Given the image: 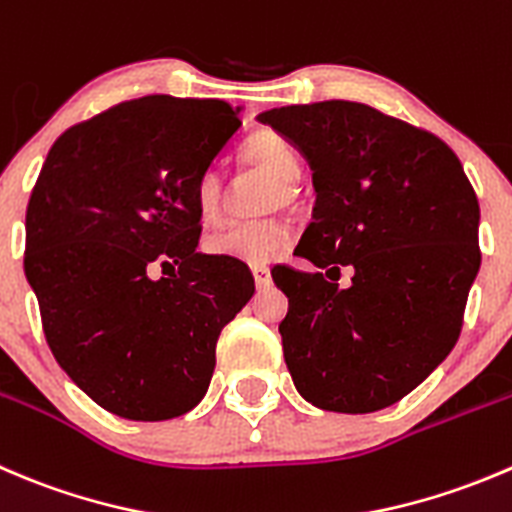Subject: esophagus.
Here are the masks:
<instances>
[{"instance_id":"34e87169","label":"esophagus","mask_w":512,"mask_h":512,"mask_svg":"<svg viewBox=\"0 0 512 512\" xmlns=\"http://www.w3.org/2000/svg\"><path fill=\"white\" fill-rule=\"evenodd\" d=\"M252 277H255V285L260 287V290H265V287L272 285V275H270V270H267L265 265L252 267Z\"/></svg>"}]
</instances>
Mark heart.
Masks as SVG:
<instances>
[{
    "label": "heart",
    "mask_w": 512,
    "mask_h": 512,
    "mask_svg": "<svg viewBox=\"0 0 512 512\" xmlns=\"http://www.w3.org/2000/svg\"><path fill=\"white\" fill-rule=\"evenodd\" d=\"M242 160L255 170L265 172L277 185L272 205L292 200V185L300 180V157L295 147L282 135L272 130H262L252 135L242 147ZM195 210L205 225H217L225 217V180L215 167L202 172L195 182ZM292 242V232L285 222L262 220V222H240L227 230L215 232L207 237L205 247L212 257L242 262V265L260 267L285 255Z\"/></svg>",
    "instance_id": "obj_1"
}]
</instances>
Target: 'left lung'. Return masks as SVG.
<instances>
[{
  "label": "left lung",
  "mask_w": 512,
  "mask_h": 512,
  "mask_svg": "<svg viewBox=\"0 0 512 512\" xmlns=\"http://www.w3.org/2000/svg\"><path fill=\"white\" fill-rule=\"evenodd\" d=\"M310 162L317 200L282 267V352L297 393L332 413L403 400L455 347L480 270V205L458 155L433 132L360 102L260 114ZM356 270L336 285L339 267Z\"/></svg>",
  "instance_id": "1"
}]
</instances>
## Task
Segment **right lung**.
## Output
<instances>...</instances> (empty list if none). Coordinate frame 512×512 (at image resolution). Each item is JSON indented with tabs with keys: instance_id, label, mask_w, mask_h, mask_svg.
<instances>
[{
	"instance_id": "1",
	"label": "right lung",
	"mask_w": 512,
	"mask_h": 512,
	"mask_svg": "<svg viewBox=\"0 0 512 512\" xmlns=\"http://www.w3.org/2000/svg\"><path fill=\"white\" fill-rule=\"evenodd\" d=\"M222 99H130L69 127L27 205L24 272L59 367L127 420H170L205 398L222 327L255 280L197 252V177L240 127ZM173 275L152 281L155 264Z\"/></svg>"
}]
</instances>
